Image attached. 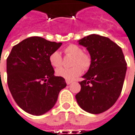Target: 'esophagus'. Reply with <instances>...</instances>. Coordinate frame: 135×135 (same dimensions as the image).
Returning <instances> with one entry per match:
<instances>
[{
	"mask_svg": "<svg viewBox=\"0 0 135 135\" xmlns=\"http://www.w3.org/2000/svg\"><path fill=\"white\" fill-rule=\"evenodd\" d=\"M73 82V81H70V80H66V84L68 85H69V84H70L71 83Z\"/></svg>",
	"mask_w": 135,
	"mask_h": 135,
	"instance_id": "obj_1",
	"label": "esophagus"
}]
</instances>
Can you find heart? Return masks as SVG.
I'll return each instance as SVG.
<instances>
[{
	"label": "heart",
	"instance_id": "b5f03b06",
	"mask_svg": "<svg viewBox=\"0 0 135 135\" xmlns=\"http://www.w3.org/2000/svg\"><path fill=\"white\" fill-rule=\"evenodd\" d=\"M63 51L67 56L73 57L72 61V68H60L56 70L57 76L64 78L66 80H73L79 76L82 73V70H87L90 68L92 59L88 53L84 52L81 47L74 44L68 45L63 49ZM49 60L50 64L53 67L59 68L62 65V59L61 54L55 51L49 55Z\"/></svg>",
	"mask_w": 135,
	"mask_h": 135
}]
</instances>
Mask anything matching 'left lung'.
<instances>
[{"instance_id":"left-lung-1","label":"left lung","mask_w":135,"mask_h":135,"mask_svg":"<svg viewBox=\"0 0 135 135\" xmlns=\"http://www.w3.org/2000/svg\"><path fill=\"white\" fill-rule=\"evenodd\" d=\"M86 47L92 62L81 90L75 95L81 109L90 114H101L111 108L122 91L127 62L122 49L109 38L92 34L79 40Z\"/></svg>"}]
</instances>
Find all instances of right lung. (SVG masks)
I'll return each instance as SVG.
<instances>
[{"mask_svg":"<svg viewBox=\"0 0 135 135\" xmlns=\"http://www.w3.org/2000/svg\"><path fill=\"white\" fill-rule=\"evenodd\" d=\"M62 43L31 37L12 47L7 59V81L20 108L32 115L45 114L54 106L59 92L67 86L54 75L49 55Z\"/></svg>","mask_w":135,"mask_h":135,"instance_id":"right-lung-1","label":"right lung"}]
</instances>
